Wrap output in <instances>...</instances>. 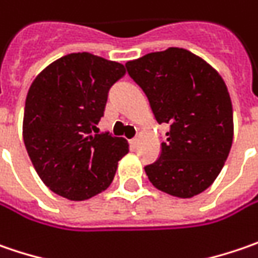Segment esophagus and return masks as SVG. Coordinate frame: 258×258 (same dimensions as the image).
<instances>
[{
    "instance_id": "1",
    "label": "esophagus",
    "mask_w": 258,
    "mask_h": 258,
    "mask_svg": "<svg viewBox=\"0 0 258 258\" xmlns=\"http://www.w3.org/2000/svg\"><path fill=\"white\" fill-rule=\"evenodd\" d=\"M137 144H139V139H131V140H130V147H131V149H136Z\"/></svg>"
}]
</instances>
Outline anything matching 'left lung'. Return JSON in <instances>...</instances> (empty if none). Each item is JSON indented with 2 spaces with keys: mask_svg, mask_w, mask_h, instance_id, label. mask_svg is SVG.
Returning a JSON list of instances; mask_svg holds the SVG:
<instances>
[{
  "mask_svg": "<svg viewBox=\"0 0 258 258\" xmlns=\"http://www.w3.org/2000/svg\"><path fill=\"white\" fill-rule=\"evenodd\" d=\"M159 124H169L160 157L144 167L154 187L192 198L214 183L232 144V104L224 79L192 51L169 47L125 63Z\"/></svg>",
  "mask_w": 258,
  "mask_h": 258,
  "instance_id": "1",
  "label": "left lung"
}]
</instances>
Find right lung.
<instances>
[{
    "instance_id": "right-lung-1",
    "label": "right lung",
    "mask_w": 258,
    "mask_h": 258,
    "mask_svg": "<svg viewBox=\"0 0 258 258\" xmlns=\"http://www.w3.org/2000/svg\"><path fill=\"white\" fill-rule=\"evenodd\" d=\"M124 64L71 53L49 64L28 89L23 139L36 172L54 194L85 201L111 185L128 153L122 137L98 133L109 88Z\"/></svg>"
}]
</instances>
